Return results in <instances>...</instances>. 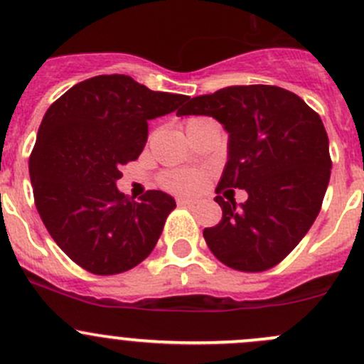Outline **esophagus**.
Listing matches in <instances>:
<instances>
[{"instance_id": "1", "label": "esophagus", "mask_w": 364, "mask_h": 364, "mask_svg": "<svg viewBox=\"0 0 364 364\" xmlns=\"http://www.w3.org/2000/svg\"><path fill=\"white\" fill-rule=\"evenodd\" d=\"M193 204H196V200L192 199H183V197H179L178 199V205H185L186 208V205H193Z\"/></svg>"}]
</instances>
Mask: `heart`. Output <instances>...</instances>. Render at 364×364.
I'll return each mask as SVG.
<instances>
[{
  "label": "heart",
  "instance_id": "1",
  "mask_svg": "<svg viewBox=\"0 0 364 364\" xmlns=\"http://www.w3.org/2000/svg\"><path fill=\"white\" fill-rule=\"evenodd\" d=\"M200 172H168L161 178V185L176 193H197L204 186Z\"/></svg>",
  "mask_w": 364,
  "mask_h": 364
}]
</instances>
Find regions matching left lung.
<instances>
[{"label":"left lung","instance_id":"obj_1","mask_svg":"<svg viewBox=\"0 0 364 364\" xmlns=\"http://www.w3.org/2000/svg\"><path fill=\"white\" fill-rule=\"evenodd\" d=\"M176 114L211 116L223 124L229 151L216 193H248L241 205L215 197L223 216L204 229L209 250L245 273L277 266L310 230L328 188L331 156L321 116L297 95L264 84L186 98Z\"/></svg>","mask_w":364,"mask_h":364}]
</instances>
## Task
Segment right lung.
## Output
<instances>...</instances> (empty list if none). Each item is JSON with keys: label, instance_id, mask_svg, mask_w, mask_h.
<instances>
[{"label": "right lung", "instance_id": "right-lung-1", "mask_svg": "<svg viewBox=\"0 0 364 364\" xmlns=\"http://www.w3.org/2000/svg\"><path fill=\"white\" fill-rule=\"evenodd\" d=\"M186 98L112 73L75 84L47 109L29 156L35 204L58 247L90 273H123L155 248L176 200L160 190L134 200L116 181L144 149L148 121Z\"/></svg>", "mask_w": 364, "mask_h": 364}]
</instances>
